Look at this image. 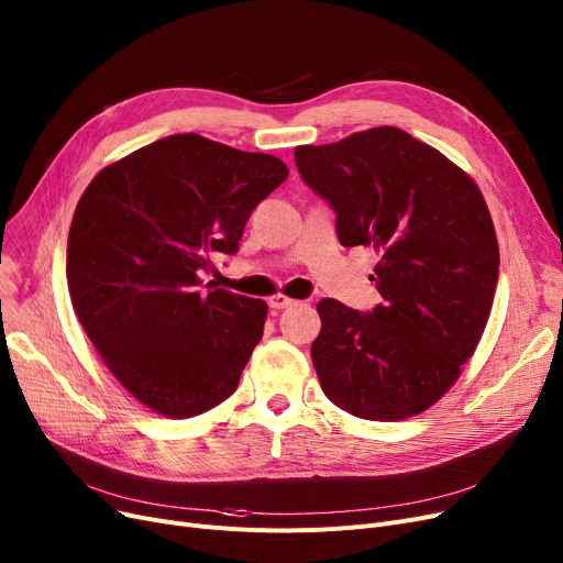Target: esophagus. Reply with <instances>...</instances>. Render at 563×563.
Instances as JSON below:
<instances>
[{"label": "esophagus", "mask_w": 563, "mask_h": 563, "mask_svg": "<svg viewBox=\"0 0 563 563\" xmlns=\"http://www.w3.org/2000/svg\"><path fill=\"white\" fill-rule=\"evenodd\" d=\"M267 305H271L275 311H279V309L298 307L300 302H298V300H292V298H286V296H282V292H279V296H273V298H271V302H267Z\"/></svg>", "instance_id": "1"}]
</instances>
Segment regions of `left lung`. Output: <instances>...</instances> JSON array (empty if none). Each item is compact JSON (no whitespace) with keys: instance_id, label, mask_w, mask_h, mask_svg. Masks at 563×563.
Here are the masks:
<instances>
[{"instance_id":"obj_1","label":"left lung","mask_w":563,"mask_h":563,"mask_svg":"<svg viewBox=\"0 0 563 563\" xmlns=\"http://www.w3.org/2000/svg\"><path fill=\"white\" fill-rule=\"evenodd\" d=\"M302 180L336 212L343 247L378 254L383 302L325 298L311 360L332 404L360 419H408L446 394L486 330L499 245L476 183L406 130L383 125L298 146Z\"/></svg>"}]
</instances>
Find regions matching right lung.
<instances>
[{
	"label": "right lung",
	"mask_w": 563,
	"mask_h": 563,
	"mask_svg": "<svg viewBox=\"0 0 563 563\" xmlns=\"http://www.w3.org/2000/svg\"><path fill=\"white\" fill-rule=\"evenodd\" d=\"M286 176L275 155L185 132L104 167L79 199L73 309L114 378L157 415L195 417L235 391L267 305L201 275L238 252L252 210Z\"/></svg>",
	"instance_id": "add662e5"
}]
</instances>
